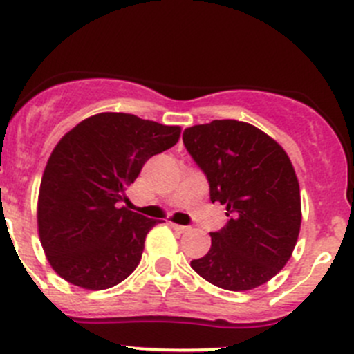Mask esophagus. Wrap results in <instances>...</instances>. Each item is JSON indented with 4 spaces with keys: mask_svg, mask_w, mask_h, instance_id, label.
<instances>
[{
    "mask_svg": "<svg viewBox=\"0 0 354 354\" xmlns=\"http://www.w3.org/2000/svg\"><path fill=\"white\" fill-rule=\"evenodd\" d=\"M171 227H173L174 231H178V233H187V231L190 230L188 226H181V224H174V223H171Z\"/></svg>",
    "mask_w": 354,
    "mask_h": 354,
    "instance_id": "obj_1",
    "label": "esophagus"
}]
</instances>
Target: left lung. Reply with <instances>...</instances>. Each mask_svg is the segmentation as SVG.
<instances>
[{
  "mask_svg": "<svg viewBox=\"0 0 354 354\" xmlns=\"http://www.w3.org/2000/svg\"><path fill=\"white\" fill-rule=\"evenodd\" d=\"M183 144L207 174L210 200L226 205L230 217L192 269L227 291L262 286L298 241L301 197L291 159L266 131L236 120L187 128Z\"/></svg>",
  "mask_w": 354,
  "mask_h": 354,
  "instance_id": "8db88e82",
  "label": "left lung"
}]
</instances>
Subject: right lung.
I'll list each match as a JSON object with an SVG mask.
<instances>
[{
    "label": "right lung",
    "mask_w": 354,
    "mask_h": 354,
    "mask_svg": "<svg viewBox=\"0 0 354 354\" xmlns=\"http://www.w3.org/2000/svg\"><path fill=\"white\" fill-rule=\"evenodd\" d=\"M181 128L128 113L85 118L62 137L42 173L37 231L56 274L101 291L127 279L149 231L162 221L131 212L127 187L142 166L180 140Z\"/></svg>",
    "instance_id": "right-lung-1"
}]
</instances>
